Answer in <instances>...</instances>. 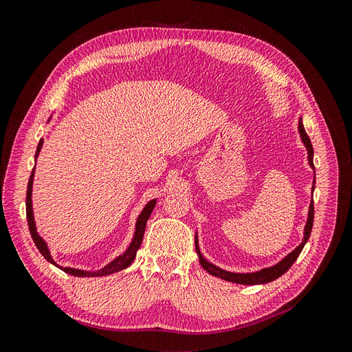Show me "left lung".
I'll use <instances>...</instances> for the list:
<instances>
[{"label": "left lung", "instance_id": "8db88e82", "mask_svg": "<svg viewBox=\"0 0 352 352\" xmlns=\"http://www.w3.org/2000/svg\"><path fill=\"white\" fill-rule=\"evenodd\" d=\"M298 131H300L301 140H302V142H304V145L307 148L308 164H310L311 168H314V163H313L314 150H313V145H311L310 138H308V135H307V132L304 129V124H302L301 119H300V122H298ZM314 184H316V175H314ZM313 190H314V185H313ZM313 221H314V204H313V199H311L310 208H308V219H307L305 228H304V239H302V242L298 245V247L291 254H287L282 261L272 265V267L263 269L260 272H254V273H232V272H226V270L217 267V265L211 264L210 261H207L204 257H202V254H201L199 247H198V238L197 236H195V250H197V254H198V257H199V263L202 265V269H204L206 272H208L210 274L216 276V278H220V279L228 280V282H233V283H239V285L269 283V282H273V280H276L278 278H280L283 273H286L287 270L291 269V265L295 263V260L298 258V255L301 254L304 245L307 243L308 238H310V233H311V229H313Z\"/></svg>", "mask_w": 352, "mask_h": 352}]
</instances>
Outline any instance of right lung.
<instances>
[{
    "label": "right lung",
    "mask_w": 352,
    "mask_h": 352,
    "mask_svg": "<svg viewBox=\"0 0 352 352\" xmlns=\"http://www.w3.org/2000/svg\"><path fill=\"white\" fill-rule=\"evenodd\" d=\"M42 144H44V140H41L39 144H38V148H36V154H35V158L38 157L41 148H42ZM35 170H32V175L29 177V184H28V192H26V217H28V226H29V230H30V235H32V239H34L36 248L39 250V252L44 255V258L47 261H50L51 264H54L56 267L61 269L63 272H66L72 276H78V278H97V276H107V274H113L116 272H120L126 267H129V265L132 264V261L135 260L136 257V251L140 250L141 243H142V238H144V232H145V226H146V221L148 219H150L151 212L155 207V202L157 199H151L148 204L144 207L142 212L140 214V217H138L136 220V228H135V235H133V239L131 242L129 247H127V250L119 255V257L114 258L111 263H109L105 267H102L101 270H97V272H87V270H79V269H70V267H61V265H58L54 260H52L51 254H50V250L47 247V242L42 239L38 232H36V226H35V219H34V210H32V184H34V173Z\"/></svg>",
    "instance_id": "add662e5"
}]
</instances>
